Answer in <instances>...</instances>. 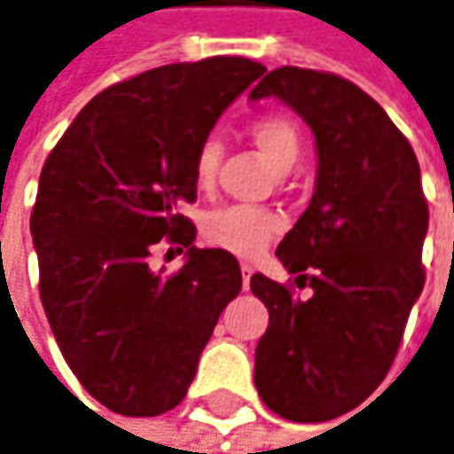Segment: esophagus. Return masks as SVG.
Listing matches in <instances>:
<instances>
[{"label": "esophagus", "mask_w": 454, "mask_h": 454, "mask_svg": "<svg viewBox=\"0 0 454 454\" xmlns=\"http://www.w3.org/2000/svg\"><path fill=\"white\" fill-rule=\"evenodd\" d=\"M239 270H242V287L247 290V287H249V277L254 275V267H252V264H247V262H242V267H239Z\"/></svg>", "instance_id": "esophagus-1"}]
</instances>
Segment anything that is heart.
Here are the masks:
<instances>
[{
  "label": "heart",
  "instance_id": "1",
  "mask_svg": "<svg viewBox=\"0 0 454 454\" xmlns=\"http://www.w3.org/2000/svg\"><path fill=\"white\" fill-rule=\"evenodd\" d=\"M247 135L252 145L275 164L279 175H287L302 154V129L294 117L285 112H264L249 121ZM222 142L215 135H207L194 154V184L209 190L215 184L222 162ZM205 239L212 247L232 252L237 257H257L267 245L282 232V220L272 209L254 205H227L212 209L202 224Z\"/></svg>",
  "mask_w": 454,
  "mask_h": 454
}]
</instances>
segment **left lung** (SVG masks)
Returning <instances> with one entry per match:
<instances>
[{
	"instance_id": "left-lung-1",
	"label": "left lung",
	"mask_w": 454,
	"mask_h": 454,
	"mask_svg": "<svg viewBox=\"0 0 454 454\" xmlns=\"http://www.w3.org/2000/svg\"><path fill=\"white\" fill-rule=\"evenodd\" d=\"M277 97L309 124L317 184L277 257L312 287L252 275L270 309L254 352L262 403L292 422L340 418L385 380L425 285L427 200L407 137L349 79L300 67L272 69L249 99Z\"/></svg>"
}]
</instances>
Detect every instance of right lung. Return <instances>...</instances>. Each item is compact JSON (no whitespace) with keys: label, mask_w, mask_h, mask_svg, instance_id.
<instances>
[{"label":"right lung","mask_w":454,"mask_h":454,"mask_svg":"<svg viewBox=\"0 0 454 454\" xmlns=\"http://www.w3.org/2000/svg\"><path fill=\"white\" fill-rule=\"evenodd\" d=\"M264 67L245 57L164 64L99 92L39 175L32 237L39 297L64 360L97 403L127 418L177 407L227 302L239 262L197 249L182 215L197 200L194 154ZM167 241L188 262L148 267Z\"/></svg>","instance_id":"right-lung-1"}]
</instances>
